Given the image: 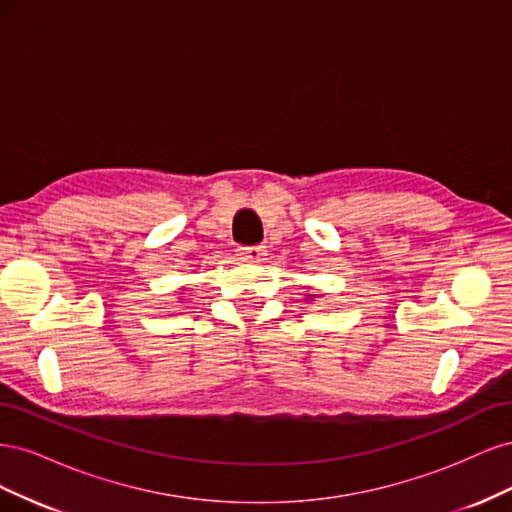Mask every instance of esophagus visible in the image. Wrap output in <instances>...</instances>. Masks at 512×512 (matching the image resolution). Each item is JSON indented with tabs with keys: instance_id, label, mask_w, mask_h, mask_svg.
Masks as SVG:
<instances>
[{
	"instance_id": "obj_1",
	"label": "esophagus",
	"mask_w": 512,
	"mask_h": 512,
	"mask_svg": "<svg viewBox=\"0 0 512 512\" xmlns=\"http://www.w3.org/2000/svg\"><path fill=\"white\" fill-rule=\"evenodd\" d=\"M239 256L245 258V260H260L262 256H265V247H262V245H241Z\"/></svg>"
}]
</instances>
